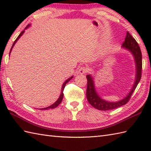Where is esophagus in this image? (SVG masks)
Returning a JSON list of instances; mask_svg holds the SVG:
<instances>
[{"label":"esophagus","instance_id":"esophagus-1","mask_svg":"<svg viewBox=\"0 0 151 151\" xmlns=\"http://www.w3.org/2000/svg\"><path fill=\"white\" fill-rule=\"evenodd\" d=\"M87 72L88 69L87 68H86L85 67H80V69H78V73L81 74V75H84V74H86Z\"/></svg>","mask_w":151,"mask_h":151}]
</instances>
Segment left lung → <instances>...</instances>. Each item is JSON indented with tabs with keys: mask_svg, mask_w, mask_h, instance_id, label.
<instances>
[{
	"mask_svg": "<svg viewBox=\"0 0 151 151\" xmlns=\"http://www.w3.org/2000/svg\"><path fill=\"white\" fill-rule=\"evenodd\" d=\"M122 47L123 49L128 50L131 52L134 56V61L136 64V78L135 82L131 89L129 93L124 97V99L117 102H108L104 100L99 95L97 92L96 91L95 82L91 75H88L86 78L88 80V86L87 90H86V97H87L89 103L92 106H93L96 109L99 110H110L113 109L120 107L127 104L129 102L130 97L132 96L133 92L135 90L137 84L140 81L141 77H142V52L138 43H137L136 40L133 38L130 34L127 32L126 37H125L124 41L122 45Z\"/></svg>",
	"mask_w": 151,
	"mask_h": 151,
	"instance_id": "left-lung-1",
	"label": "left lung"
}]
</instances>
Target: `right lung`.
<instances>
[{
    "label": "right lung",
    "mask_w": 151,
    "mask_h": 151,
    "mask_svg": "<svg viewBox=\"0 0 151 151\" xmlns=\"http://www.w3.org/2000/svg\"><path fill=\"white\" fill-rule=\"evenodd\" d=\"M30 24H28V26L25 28V29H27V28H28L30 27ZM24 29V30H25ZM24 30H23V31H22L21 32V34L19 35V36L17 37V39L15 40V41H14V44H13V45H12V48H11V50H10V51H9V54H10V52H11V51H12V49H13V47H14V45L15 44V43L17 42V40L19 39V38L21 37V36H22V35L24 34ZM73 78V76H72L71 77H70L69 78H68L67 80H66V81L63 82V85H62V91H61V93H60V97H59V98L58 99V100L54 102V104H52V105L51 106H48V107H46V108H40V110H49V109H52V108H56V107H57L58 106L61 102H62V99H63V89H64V88H65V85H66V84L67 82H68L69 81H70V80H71L72 78Z\"/></svg>",
    "instance_id": "right-lung-1"
}]
</instances>
